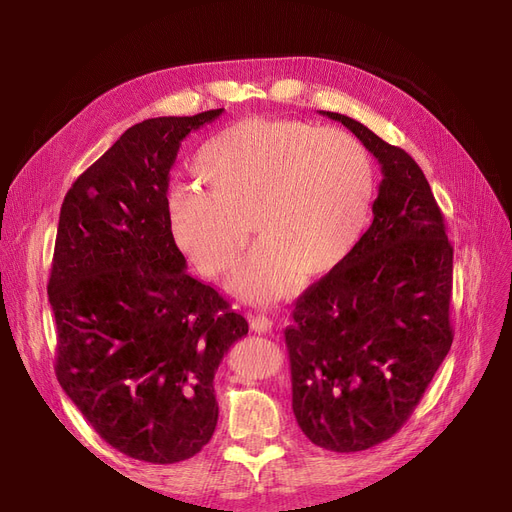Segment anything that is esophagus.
I'll use <instances>...</instances> for the list:
<instances>
[{
	"label": "esophagus",
	"mask_w": 512,
	"mask_h": 512,
	"mask_svg": "<svg viewBox=\"0 0 512 512\" xmlns=\"http://www.w3.org/2000/svg\"><path fill=\"white\" fill-rule=\"evenodd\" d=\"M272 326H274V321H272L270 317H267V315H263V313L251 315V328H253L255 332H259V334L270 332Z\"/></svg>",
	"instance_id": "obj_1"
}]
</instances>
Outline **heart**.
Instances as JSON below:
<instances>
[{"instance_id": "1", "label": "heart", "mask_w": 512, "mask_h": 512, "mask_svg": "<svg viewBox=\"0 0 512 512\" xmlns=\"http://www.w3.org/2000/svg\"><path fill=\"white\" fill-rule=\"evenodd\" d=\"M209 193L176 186L166 218L176 247L207 278L226 276L245 251L249 224L259 245L232 290L274 303L324 278L351 255L373 203L375 176L353 134L299 120L247 118L211 137L197 157Z\"/></svg>"}]
</instances>
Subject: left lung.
Masks as SVG:
<instances>
[{
    "label": "left lung",
    "mask_w": 512,
    "mask_h": 512,
    "mask_svg": "<svg viewBox=\"0 0 512 512\" xmlns=\"http://www.w3.org/2000/svg\"><path fill=\"white\" fill-rule=\"evenodd\" d=\"M342 122L380 161L373 222L334 272L292 311L286 348L292 411L334 452L386 442L407 423L452 344V245L415 159L361 122Z\"/></svg>",
    "instance_id": "1"
}]
</instances>
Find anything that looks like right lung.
<instances>
[{
    "mask_svg": "<svg viewBox=\"0 0 512 512\" xmlns=\"http://www.w3.org/2000/svg\"><path fill=\"white\" fill-rule=\"evenodd\" d=\"M130 126L64 197L47 284L56 375L95 432L130 459L172 465L213 436V378L249 324L188 276L166 203L188 132L222 116Z\"/></svg>",
    "mask_w": 512,
    "mask_h": 512,
    "instance_id": "1",
    "label": "right lung"
}]
</instances>
